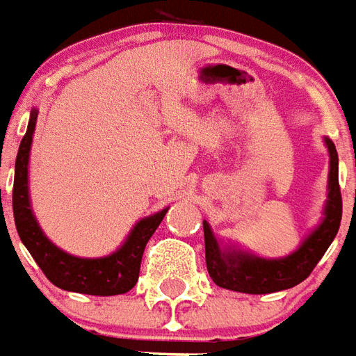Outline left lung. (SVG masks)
I'll return each instance as SVG.
<instances>
[{"mask_svg":"<svg viewBox=\"0 0 356 356\" xmlns=\"http://www.w3.org/2000/svg\"><path fill=\"white\" fill-rule=\"evenodd\" d=\"M330 155L327 197L320 222L309 232L293 253L278 259H266L216 238L211 224L203 220L205 230V261L209 276L216 286L239 293L264 295L289 289L301 284L322 254L332 245L341 222V191H339V161L334 142L324 138Z\"/></svg>","mask_w":356,"mask_h":356,"instance_id":"obj_1","label":"left lung"}]
</instances>
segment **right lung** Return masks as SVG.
<instances>
[{
	"label": "right lung",
	"instance_id": "obj_1",
	"mask_svg": "<svg viewBox=\"0 0 356 356\" xmlns=\"http://www.w3.org/2000/svg\"><path fill=\"white\" fill-rule=\"evenodd\" d=\"M36 120L38 109H32L29 128L19 145V153L15 161L13 214H15V226L19 232V238L53 286L61 287L65 291L102 295V297L130 291L140 276L143 249L159 228L161 220L165 218L168 207L138 220L122 241V245L105 257L86 259V257H74L63 251L61 247L55 245L40 228L32 211V203H30L29 161ZM1 213H3V207H1Z\"/></svg>",
	"mask_w": 356,
	"mask_h": 356
}]
</instances>
